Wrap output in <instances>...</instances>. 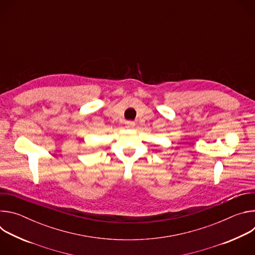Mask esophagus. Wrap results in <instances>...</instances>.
<instances>
[{
  "label": "esophagus",
  "instance_id": "obj_1",
  "mask_svg": "<svg viewBox=\"0 0 255 255\" xmlns=\"http://www.w3.org/2000/svg\"><path fill=\"white\" fill-rule=\"evenodd\" d=\"M126 125H127L128 127H134V126H135V123H134L133 121H127V122H126Z\"/></svg>",
  "mask_w": 255,
  "mask_h": 255
}]
</instances>
